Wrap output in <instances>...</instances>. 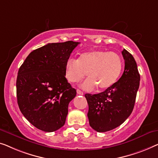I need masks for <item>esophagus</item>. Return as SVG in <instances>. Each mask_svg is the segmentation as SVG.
Segmentation results:
<instances>
[{
  "label": "esophagus",
  "instance_id": "1",
  "mask_svg": "<svg viewBox=\"0 0 158 158\" xmlns=\"http://www.w3.org/2000/svg\"><path fill=\"white\" fill-rule=\"evenodd\" d=\"M77 94H79V95H83L84 94V93L82 92L80 89H77Z\"/></svg>",
  "mask_w": 158,
  "mask_h": 158
}]
</instances>
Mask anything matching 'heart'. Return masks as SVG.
I'll return each instance as SVG.
<instances>
[{"label": "heart", "instance_id": "1", "mask_svg": "<svg viewBox=\"0 0 158 158\" xmlns=\"http://www.w3.org/2000/svg\"><path fill=\"white\" fill-rule=\"evenodd\" d=\"M123 69V61L116 53L102 50L84 52L78 59H69L65 64L64 75L71 83H78L89 77L81 84L86 91H93L99 86L104 89L112 86L118 79Z\"/></svg>", "mask_w": 158, "mask_h": 158}]
</instances>
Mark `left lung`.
<instances>
[{
	"label": "left lung",
	"instance_id": "1",
	"mask_svg": "<svg viewBox=\"0 0 158 158\" xmlns=\"http://www.w3.org/2000/svg\"><path fill=\"white\" fill-rule=\"evenodd\" d=\"M122 54L124 70L120 79L103 92L85 94L89 125L97 132H107L119 127L134 108L140 76L132 55L126 49Z\"/></svg>",
	"mask_w": 158,
	"mask_h": 158
}]
</instances>
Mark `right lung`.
<instances>
[{
  "mask_svg": "<svg viewBox=\"0 0 158 158\" xmlns=\"http://www.w3.org/2000/svg\"><path fill=\"white\" fill-rule=\"evenodd\" d=\"M79 42L52 43L31 52L18 72L17 101L27 120L44 132L65 124L69 102L76 97L64 67Z\"/></svg>",
  "mask_w": 158,
  "mask_h": 158,
  "instance_id": "1",
  "label": "right lung"
}]
</instances>
